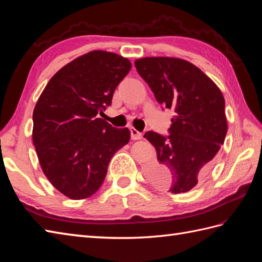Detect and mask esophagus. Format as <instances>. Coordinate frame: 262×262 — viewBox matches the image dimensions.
Wrapping results in <instances>:
<instances>
[{"label": "esophagus", "instance_id": "esophagus-1", "mask_svg": "<svg viewBox=\"0 0 262 262\" xmlns=\"http://www.w3.org/2000/svg\"><path fill=\"white\" fill-rule=\"evenodd\" d=\"M130 136H132V140H135V141L136 140H141V138L143 137L142 133H140L137 129H135L134 127L130 128Z\"/></svg>", "mask_w": 262, "mask_h": 262}]
</instances>
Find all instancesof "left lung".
I'll return each mask as SVG.
<instances>
[{
	"label": "left lung",
	"instance_id": "left-lung-1",
	"mask_svg": "<svg viewBox=\"0 0 262 262\" xmlns=\"http://www.w3.org/2000/svg\"><path fill=\"white\" fill-rule=\"evenodd\" d=\"M135 66L157 101L174 109L169 136L155 132L144 137L158 160L145 169L154 186L172 193L187 192L207 176L227 133L221 90L197 66L174 57H145Z\"/></svg>",
	"mask_w": 262,
	"mask_h": 262
}]
</instances>
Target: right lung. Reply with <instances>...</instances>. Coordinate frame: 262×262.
Instances as JSON below:
<instances>
[{
	"label": "right lung",
	"instance_id": "obj_1",
	"mask_svg": "<svg viewBox=\"0 0 262 262\" xmlns=\"http://www.w3.org/2000/svg\"><path fill=\"white\" fill-rule=\"evenodd\" d=\"M132 63L115 53L93 51L55 74L33 110L32 142L42 172L71 199L101 187L114 154L129 142L128 128L98 118L111 104Z\"/></svg>",
	"mask_w": 262,
	"mask_h": 262
}]
</instances>
